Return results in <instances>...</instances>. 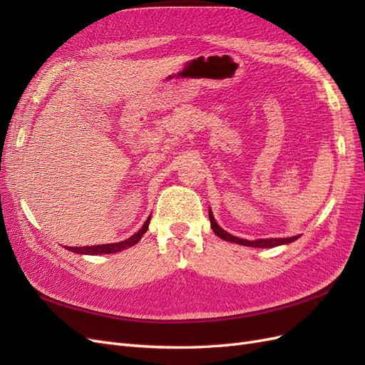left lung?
I'll return each mask as SVG.
<instances>
[{
  "instance_id": "obj_1",
  "label": "left lung",
  "mask_w": 365,
  "mask_h": 365,
  "mask_svg": "<svg viewBox=\"0 0 365 365\" xmlns=\"http://www.w3.org/2000/svg\"><path fill=\"white\" fill-rule=\"evenodd\" d=\"M208 217H210V225H212L215 235L219 236L220 239L224 240H228V242H235V244H239V245H245V247H252V248H272V247H279V245H284V244H291V242L297 240L300 236H292V237H272V239H259V240H245V239H240V237H236L233 235L227 233L225 230L220 228L216 220L213 217V213L212 210H208Z\"/></svg>"
}]
</instances>
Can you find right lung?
I'll return each mask as SVG.
<instances>
[{
  "label": "right lung",
  "instance_id": "obj_1",
  "mask_svg": "<svg viewBox=\"0 0 365 365\" xmlns=\"http://www.w3.org/2000/svg\"><path fill=\"white\" fill-rule=\"evenodd\" d=\"M150 222V217L146 219V222L143 224V227L140 228V231H137L135 235H132L129 239L123 240V242H117V244H105V245H93V247H65L68 251H73L76 254H113L117 251H121L129 247H134L135 244H138V240L141 239V236L146 233L148 227Z\"/></svg>",
  "mask_w": 365,
  "mask_h": 365
}]
</instances>
